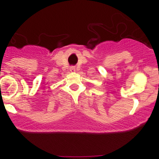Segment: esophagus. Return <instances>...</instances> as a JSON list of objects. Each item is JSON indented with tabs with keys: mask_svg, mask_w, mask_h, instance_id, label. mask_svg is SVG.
Here are the masks:
<instances>
[{
	"mask_svg": "<svg viewBox=\"0 0 159 159\" xmlns=\"http://www.w3.org/2000/svg\"><path fill=\"white\" fill-rule=\"evenodd\" d=\"M70 71H72V72H75V66L70 67Z\"/></svg>",
	"mask_w": 159,
	"mask_h": 159,
	"instance_id": "1",
	"label": "esophagus"
}]
</instances>
